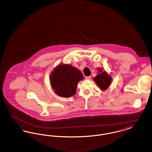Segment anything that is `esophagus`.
Returning a JSON list of instances; mask_svg holds the SVG:
<instances>
[{"mask_svg": "<svg viewBox=\"0 0 152 152\" xmlns=\"http://www.w3.org/2000/svg\"><path fill=\"white\" fill-rule=\"evenodd\" d=\"M86 80H90L91 79V76H87V77H86Z\"/></svg>", "mask_w": 152, "mask_h": 152, "instance_id": "esophagus-1", "label": "esophagus"}]
</instances>
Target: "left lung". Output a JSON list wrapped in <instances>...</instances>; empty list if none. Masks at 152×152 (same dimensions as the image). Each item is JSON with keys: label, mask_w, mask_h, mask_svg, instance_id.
Masks as SVG:
<instances>
[{"label": "left lung", "mask_w": 152, "mask_h": 152, "mask_svg": "<svg viewBox=\"0 0 152 152\" xmlns=\"http://www.w3.org/2000/svg\"><path fill=\"white\" fill-rule=\"evenodd\" d=\"M100 74L94 77V80L101 90H105L108 88L112 82L111 76L105 71L102 72V69L99 68Z\"/></svg>", "instance_id": "8db88e82"}]
</instances>
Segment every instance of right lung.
Returning <instances> with one entry per match:
<instances>
[{
  "mask_svg": "<svg viewBox=\"0 0 152 152\" xmlns=\"http://www.w3.org/2000/svg\"><path fill=\"white\" fill-rule=\"evenodd\" d=\"M83 79L82 73L69 64L58 65L51 73V87L58 96L70 97L76 93L78 83Z\"/></svg>",
  "mask_w": 152,
  "mask_h": 152,
  "instance_id": "right-lung-1",
  "label": "right lung"
}]
</instances>
